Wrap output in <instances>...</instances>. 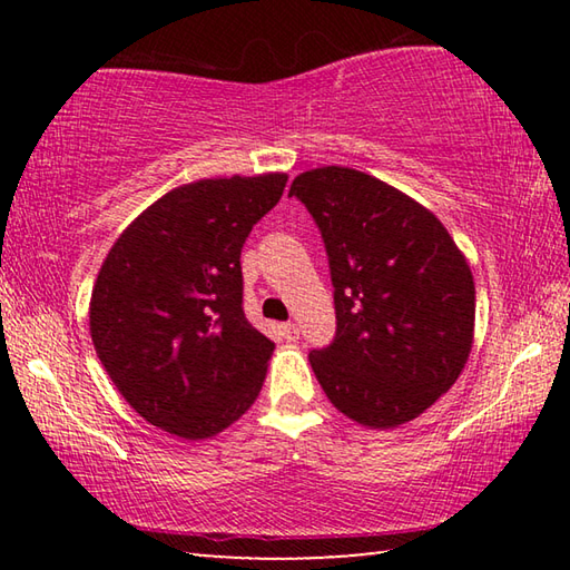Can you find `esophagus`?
I'll list each match as a JSON object with an SVG mask.
<instances>
[{"instance_id": "obj_1", "label": "esophagus", "mask_w": 570, "mask_h": 570, "mask_svg": "<svg viewBox=\"0 0 570 570\" xmlns=\"http://www.w3.org/2000/svg\"><path fill=\"white\" fill-rule=\"evenodd\" d=\"M282 336H284L286 342H296V340H298V326L292 324V322L282 324Z\"/></svg>"}]
</instances>
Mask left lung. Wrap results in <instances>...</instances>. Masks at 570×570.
Here are the masks:
<instances>
[{"label":"left lung","mask_w":570,"mask_h":570,"mask_svg":"<svg viewBox=\"0 0 570 570\" xmlns=\"http://www.w3.org/2000/svg\"><path fill=\"white\" fill-rule=\"evenodd\" d=\"M320 228L334 286L336 334L308 362L326 397L366 428H397L445 394L475 330V284L448 228L362 170L296 176Z\"/></svg>","instance_id":"obj_1"}]
</instances>
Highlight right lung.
Wrapping results in <instances>:
<instances>
[{
    "label": "right lung",
    "mask_w": 570,
    "mask_h": 570,
    "mask_svg": "<svg viewBox=\"0 0 570 570\" xmlns=\"http://www.w3.org/2000/svg\"><path fill=\"white\" fill-rule=\"evenodd\" d=\"M284 173L170 190L115 240L90 334L130 407L186 440L214 438L262 392L274 342L244 314L240 248L282 198Z\"/></svg>",
    "instance_id": "add662e5"
}]
</instances>
